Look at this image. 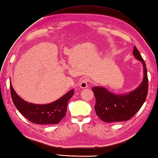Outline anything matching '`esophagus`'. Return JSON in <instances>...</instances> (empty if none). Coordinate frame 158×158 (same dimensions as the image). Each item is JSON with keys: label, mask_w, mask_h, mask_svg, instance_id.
Masks as SVG:
<instances>
[{"label": "esophagus", "mask_w": 158, "mask_h": 158, "mask_svg": "<svg viewBox=\"0 0 158 158\" xmlns=\"http://www.w3.org/2000/svg\"><path fill=\"white\" fill-rule=\"evenodd\" d=\"M89 85V81L87 79H81V81H80V83H79V86L80 88H87Z\"/></svg>", "instance_id": "esophagus-1"}]
</instances>
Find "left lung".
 Masks as SVG:
<instances>
[{"label": "left lung", "mask_w": 158, "mask_h": 158, "mask_svg": "<svg viewBox=\"0 0 158 158\" xmlns=\"http://www.w3.org/2000/svg\"><path fill=\"white\" fill-rule=\"evenodd\" d=\"M133 55L143 63L144 77L137 88L126 94H115L103 87L92 88L96 98V115L103 122L113 123L130 119L141 108L148 93V77L145 62L135 47Z\"/></svg>", "instance_id": "left-lung-1"}]
</instances>
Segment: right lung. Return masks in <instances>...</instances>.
<instances>
[{
    "label": "right lung",
    "instance_id": "right-lung-1",
    "mask_svg": "<svg viewBox=\"0 0 158 158\" xmlns=\"http://www.w3.org/2000/svg\"><path fill=\"white\" fill-rule=\"evenodd\" d=\"M10 90L13 102L19 112L30 122L40 125L58 123L65 117L69 100L75 93L72 89L55 102L47 105H35L20 98L13 89L11 83Z\"/></svg>",
    "mask_w": 158,
    "mask_h": 158
}]
</instances>
